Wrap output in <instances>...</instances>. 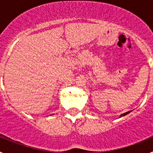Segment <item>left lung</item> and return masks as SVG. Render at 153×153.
<instances>
[{
    "label": "left lung",
    "mask_w": 153,
    "mask_h": 153,
    "mask_svg": "<svg viewBox=\"0 0 153 153\" xmlns=\"http://www.w3.org/2000/svg\"><path fill=\"white\" fill-rule=\"evenodd\" d=\"M130 112H132V111H128V112H126V113H123V114H121V115H120V117H124V116H126V115L129 114V113H130Z\"/></svg>",
    "instance_id": "obj_1"
}]
</instances>
